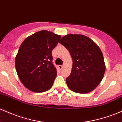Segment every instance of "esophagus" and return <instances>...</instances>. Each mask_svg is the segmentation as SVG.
I'll use <instances>...</instances> for the list:
<instances>
[{
	"instance_id": "34e87169",
	"label": "esophagus",
	"mask_w": 122,
	"mask_h": 122,
	"mask_svg": "<svg viewBox=\"0 0 122 122\" xmlns=\"http://www.w3.org/2000/svg\"><path fill=\"white\" fill-rule=\"evenodd\" d=\"M63 65H58V68L60 70H62V69H63Z\"/></svg>"
}]
</instances>
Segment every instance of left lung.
Listing matches in <instances>:
<instances>
[{"instance_id": "obj_1", "label": "left lung", "mask_w": 122, "mask_h": 122, "mask_svg": "<svg viewBox=\"0 0 122 122\" xmlns=\"http://www.w3.org/2000/svg\"><path fill=\"white\" fill-rule=\"evenodd\" d=\"M59 43L69 51L73 61L71 74L66 79L68 88L80 94L92 92L100 83L105 72L101 49L91 39L81 34H68Z\"/></svg>"}]
</instances>
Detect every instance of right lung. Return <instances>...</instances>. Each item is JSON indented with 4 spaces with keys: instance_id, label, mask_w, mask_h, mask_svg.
Returning <instances> with one entry per match:
<instances>
[{
    "instance_id": "right-lung-1",
    "label": "right lung",
    "mask_w": 122,
    "mask_h": 122,
    "mask_svg": "<svg viewBox=\"0 0 122 122\" xmlns=\"http://www.w3.org/2000/svg\"><path fill=\"white\" fill-rule=\"evenodd\" d=\"M61 35L43 30L26 37L15 56L16 71L21 83L33 92H46L53 86L57 70L51 51Z\"/></svg>"
}]
</instances>
